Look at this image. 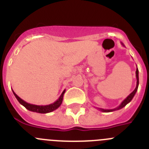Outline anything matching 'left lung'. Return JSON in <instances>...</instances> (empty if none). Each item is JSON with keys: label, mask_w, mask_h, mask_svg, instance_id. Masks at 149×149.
<instances>
[{"label": "left lung", "mask_w": 149, "mask_h": 149, "mask_svg": "<svg viewBox=\"0 0 149 149\" xmlns=\"http://www.w3.org/2000/svg\"><path fill=\"white\" fill-rule=\"evenodd\" d=\"M122 45L124 46V47H125V45H124L123 43H122ZM136 88H135V89H134V90L133 91V92L131 93V94H130L128 96H127V97L125 98V99L123 101H122V103H121V104L119 105V107H117L116 108L109 109V110H108V109L98 108V110H101V111H102V112H104V113H109V112H113V111H115V110H120V109L123 108L124 107H125L126 105L127 104L130 103L131 100L133 99V98H134V96L135 95V94H136V91H137V89H138V86H139V70H138V68H136Z\"/></svg>", "instance_id": "1"}]
</instances>
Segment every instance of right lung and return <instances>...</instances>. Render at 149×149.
<instances>
[{
	"mask_svg": "<svg viewBox=\"0 0 149 149\" xmlns=\"http://www.w3.org/2000/svg\"><path fill=\"white\" fill-rule=\"evenodd\" d=\"M65 92V90L64 89L63 93H62V94L60 95V96L59 97L58 99L56 100L55 102H54L53 104L43 106V105H35L32 104L27 103L25 101L22 100L20 97H18V96L14 93V91L13 90V94H14V95L15 96V98H17V100H18V102H19L21 104L23 105L26 109H27V110H30V111L35 112V113H51V112L56 110V109L58 108L61 105L62 102H63V95H64Z\"/></svg>",
	"mask_w": 149,
	"mask_h": 149,
	"instance_id": "1",
	"label": "right lung"
}]
</instances>
